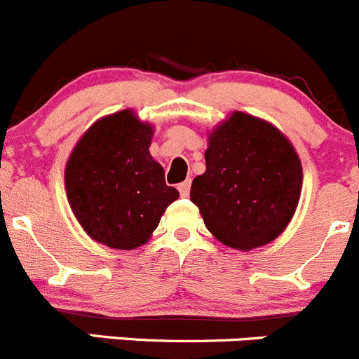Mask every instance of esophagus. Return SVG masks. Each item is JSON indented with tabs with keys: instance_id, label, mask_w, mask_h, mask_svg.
<instances>
[{
	"instance_id": "esophagus-1",
	"label": "esophagus",
	"mask_w": 359,
	"mask_h": 359,
	"mask_svg": "<svg viewBox=\"0 0 359 359\" xmlns=\"http://www.w3.org/2000/svg\"><path fill=\"white\" fill-rule=\"evenodd\" d=\"M190 187H191V181L190 180L183 181V183L178 184V190H180L181 197H188V194H190Z\"/></svg>"
}]
</instances>
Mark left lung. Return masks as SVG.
I'll list each match as a JSON object with an SVG mask.
<instances>
[{
  "mask_svg": "<svg viewBox=\"0 0 359 359\" xmlns=\"http://www.w3.org/2000/svg\"><path fill=\"white\" fill-rule=\"evenodd\" d=\"M204 157L190 198L209 232L244 251L274 241L300 198L302 164L292 143L271 123L236 111L211 134Z\"/></svg>",
  "mask_w": 359,
  "mask_h": 359,
  "instance_id": "1",
  "label": "left lung"
}]
</instances>
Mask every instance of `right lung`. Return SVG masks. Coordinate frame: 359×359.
Wrapping results in <instances>:
<instances>
[{"mask_svg": "<svg viewBox=\"0 0 359 359\" xmlns=\"http://www.w3.org/2000/svg\"><path fill=\"white\" fill-rule=\"evenodd\" d=\"M154 130L123 109L97 120L66 165V191L74 216L97 243L134 250L148 241L161 216L180 197L151 158Z\"/></svg>", "mask_w": 359, "mask_h": 359, "instance_id": "1", "label": "right lung"}]
</instances>
